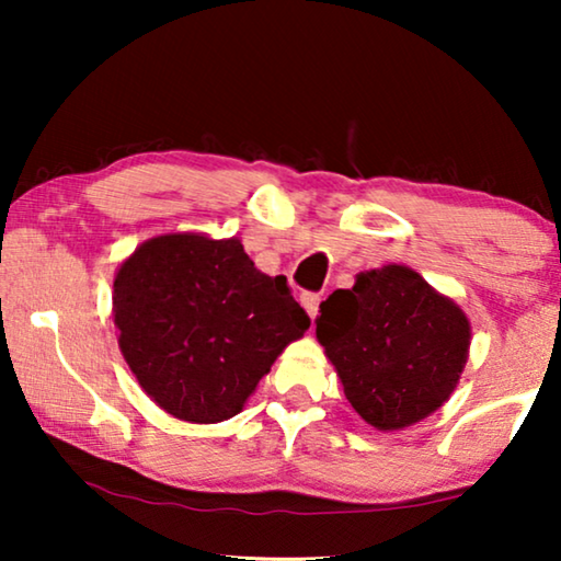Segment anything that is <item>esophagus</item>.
<instances>
[{
	"instance_id": "1",
	"label": "esophagus",
	"mask_w": 561,
	"mask_h": 561,
	"mask_svg": "<svg viewBox=\"0 0 561 561\" xmlns=\"http://www.w3.org/2000/svg\"><path fill=\"white\" fill-rule=\"evenodd\" d=\"M319 301H321L319 294H304L301 296V306L306 309V313L311 317V321L317 319V313H319Z\"/></svg>"
}]
</instances>
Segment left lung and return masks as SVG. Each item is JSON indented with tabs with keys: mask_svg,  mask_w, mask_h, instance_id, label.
<instances>
[{
	"mask_svg": "<svg viewBox=\"0 0 561 561\" xmlns=\"http://www.w3.org/2000/svg\"><path fill=\"white\" fill-rule=\"evenodd\" d=\"M317 340L367 424L396 432L451 396L470 352V321L416 271L382 265L321 301Z\"/></svg>",
	"mask_w": 561,
	"mask_h": 561,
	"instance_id": "left-lung-1",
	"label": "left lung"
}]
</instances>
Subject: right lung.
<instances>
[{"label": "right lung", "instance_id": "right-lung-1", "mask_svg": "<svg viewBox=\"0 0 561 561\" xmlns=\"http://www.w3.org/2000/svg\"><path fill=\"white\" fill-rule=\"evenodd\" d=\"M112 317L145 393L191 424L237 416L311 324L286 278L260 273L237 237L196 232L142 242L114 275Z\"/></svg>", "mask_w": 561, "mask_h": 561}]
</instances>
